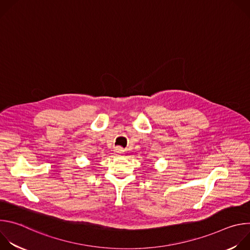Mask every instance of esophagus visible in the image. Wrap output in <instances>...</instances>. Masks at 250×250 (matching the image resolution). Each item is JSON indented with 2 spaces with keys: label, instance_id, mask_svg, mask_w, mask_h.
I'll list each match as a JSON object with an SVG mask.
<instances>
[{
  "label": "esophagus",
  "instance_id": "1",
  "mask_svg": "<svg viewBox=\"0 0 250 250\" xmlns=\"http://www.w3.org/2000/svg\"><path fill=\"white\" fill-rule=\"evenodd\" d=\"M115 153H116V155H123L124 153H125V150L122 148V147H116V149H115Z\"/></svg>",
  "mask_w": 250,
  "mask_h": 250
}]
</instances>
